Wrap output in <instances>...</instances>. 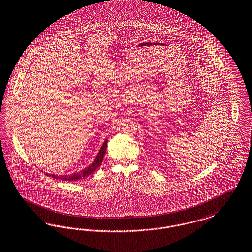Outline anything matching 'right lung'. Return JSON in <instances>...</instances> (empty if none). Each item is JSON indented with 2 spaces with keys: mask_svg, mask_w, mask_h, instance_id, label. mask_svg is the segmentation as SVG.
Listing matches in <instances>:
<instances>
[{
  "mask_svg": "<svg viewBox=\"0 0 252 252\" xmlns=\"http://www.w3.org/2000/svg\"><path fill=\"white\" fill-rule=\"evenodd\" d=\"M107 143H108V140L106 139V141L103 142L100 150L98 152L97 156L95 157L94 160L92 162V164H90L88 167L84 168L83 170L76 171V172L69 174V175H58V174H51V173H47V172H46V175L51 176L53 179H61L63 181H78V180L82 179L84 177L89 176L97 168L100 167L101 163L103 161V158H104V156H105V153H106V149H107Z\"/></svg>",
  "mask_w": 252,
  "mask_h": 252,
  "instance_id": "1",
  "label": "right lung"
}]
</instances>
